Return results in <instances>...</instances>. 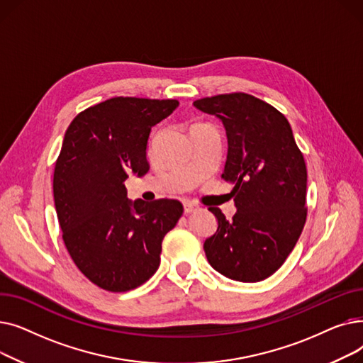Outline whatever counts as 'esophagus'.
I'll return each instance as SVG.
<instances>
[{
  "mask_svg": "<svg viewBox=\"0 0 363 363\" xmlns=\"http://www.w3.org/2000/svg\"><path fill=\"white\" fill-rule=\"evenodd\" d=\"M197 208H199V206L194 204V203H191V201H185V203H184V212H185V215L196 212Z\"/></svg>",
  "mask_w": 363,
  "mask_h": 363,
  "instance_id": "34e87169",
  "label": "esophagus"
}]
</instances>
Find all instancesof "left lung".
Masks as SVG:
<instances>
[{
  "instance_id": "obj_1",
  "label": "left lung",
  "mask_w": 363,
  "mask_h": 363,
  "mask_svg": "<svg viewBox=\"0 0 363 363\" xmlns=\"http://www.w3.org/2000/svg\"><path fill=\"white\" fill-rule=\"evenodd\" d=\"M218 116L228 137L222 178L234 184L237 213L228 220L218 207V231L204 241L213 269L241 282L275 274L293 252L308 216V170L284 114L245 92L194 101Z\"/></svg>"
}]
</instances>
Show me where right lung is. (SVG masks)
<instances>
[{"instance_id":"right-lung-1","label":"right lung","mask_w":363,"mask_h":363,"mask_svg":"<svg viewBox=\"0 0 363 363\" xmlns=\"http://www.w3.org/2000/svg\"><path fill=\"white\" fill-rule=\"evenodd\" d=\"M178 100L113 97L81 111L55 160L52 191L66 249L100 289L123 293L148 281L162 241L184 213L181 201H129L125 179L145 175L147 141Z\"/></svg>"}]
</instances>
